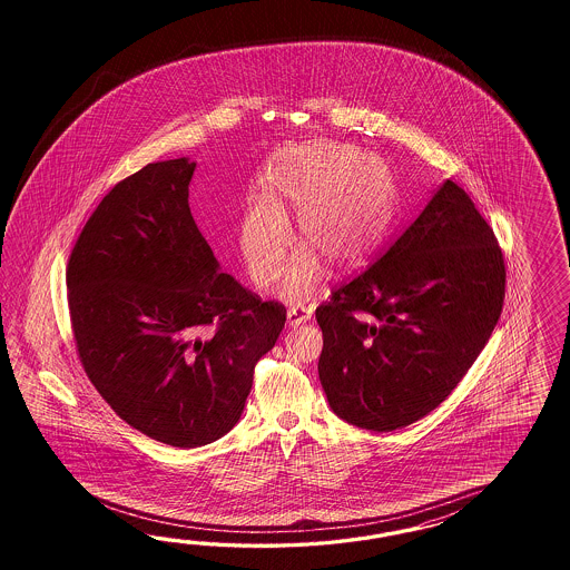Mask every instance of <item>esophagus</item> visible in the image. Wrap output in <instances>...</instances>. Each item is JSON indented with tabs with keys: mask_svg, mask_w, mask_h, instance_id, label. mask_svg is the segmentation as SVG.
Returning a JSON list of instances; mask_svg holds the SVG:
<instances>
[{
	"mask_svg": "<svg viewBox=\"0 0 570 570\" xmlns=\"http://www.w3.org/2000/svg\"><path fill=\"white\" fill-rule=\"evenodd\" d=\"M288 326H301V324H307L311 322V317H313V311L307 309V307H293V309H288Z\"/></svg>",
	"mask_w": 570,
	"mask_h": 570,
	"instance_id": "1",
	"label": "esophagus"
}]
</instances>
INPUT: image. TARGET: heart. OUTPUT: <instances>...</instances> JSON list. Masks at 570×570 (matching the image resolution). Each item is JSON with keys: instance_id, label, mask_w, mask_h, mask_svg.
I'll use <instances>...</instances> for the list:
<instances>
[{"instance_id": "obj_1", "label": "heart", "mask_w": 570, "mask_h": 570, "mask_svg": "<svg viewBox=\"0 0 570 570\" xmlns=\"http://www.w3.org/2000/svg\"><path fill=\"white\" fill-rule=\"evenodd\" d=\"M263 196L246 208L240 246L248 274L259 284L276 282L293 240L288 217L296 215L298 240L279 294L311 301L326 265L353 267L384 238L393 219V190L384 165L343 144H313L294 150L263 179Z\"/></svg>"}]
</instances>
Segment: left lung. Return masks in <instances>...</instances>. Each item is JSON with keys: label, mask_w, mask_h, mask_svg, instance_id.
Here are the masks:
<instances>
[{"label": "left lung", "mask_w": 570, "mask_h": 570, "mask_svg": "<svg viewBox=\"0 0 570 570\" xmlns=\"http://www.w3.org/2000/svg\"><path fill=\"white\" fill-rule=\"evenodd\" d=\"M503 296L498 238L448 179L376 263L315 309L332 412L376 432L431 414L483 351Z\"/></svg>", "instance_id": "8db88e82"}]
</instances>
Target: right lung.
<instances>
[{"instance_id": "add662e5", "label": "right lung", "mask_w": 570, "mask_h": 570, "mask_svg": "<svg viewBox=\"0 0 570 570\" xmlns=\"http://www.w3.org/2000/svg\"><path fill=\"white\" fill-rule=\"evenodd\" d=\"M196 163H150L102 198L67 267L87 379L136 431L200 448L240 420L286 309L219 272L191 217Z\"/></svg>"}]
</instances>
